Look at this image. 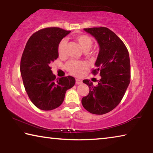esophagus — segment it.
I'll use <instances>...</instances> for the list:
<instances>
[{"label":"esophagus","mask_w":153,"mask_h":153,"mask_svg":"<svg viewBox=\"0 0 153 153\" xmlns=\"http://www.w3.org/2000/svg\"><path fill=\"white\" fill-rule=\"evenodd\" d=\"M76 84H82V81L81 79H76Z\"/></svg>","instance_id":"34e87169"}]
</instances>
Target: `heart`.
<instances>
[{"instance_id": "b5f03b06", "label": "heart", "mask_w": 153, "mask_h": 153, "mask_svg": "<svg viewBox=\"0 0 153 153\" xmlns=\"http://www.w3.org/2000/svg\"><path fill=\"white\" fill-rule=\"evenodd\" d=\"M75 40L79 44L82 50L84 52H88L90 50L93 45V41L90 36L84 34L77 35L75 37ZM66 47L65 40H62L58 46V53L60 56L65 54ZM66 68L72 74L78 76L83 70L86 68V65L84 62L80 61H70L67 64Z\"/></svg>"}]
</instances>
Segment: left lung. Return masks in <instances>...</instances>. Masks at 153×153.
I'll return each mask as SVG.
<instances>
[{
    "label": "left lung",
    "instance_id": "obj_1",
    "mask_svg": "<svg viewBox=\"0 0 153 153\" xmlns=\"http://www.w3.org/2000/svg\"><path fill=\"white\" fill-rule=\"evenodd\" d=\"M94 37L99 46L95 62L96 69L101 77L98 85L84 79L90 91L82 99L83 107L88 112L102 115L119 105L130 82V61L128 51L120 38L107 27L84 28Z\"/></svg>",
    "mask_w": 153,
    "mask_h": 153
}]
</instances>
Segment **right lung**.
Masks as SVG:
<instances>
[{
  "instance_id": "right-lung-1",
  "label": "right lung",
  "mask_w": 153,
  "mask_h": 153,
  "mask_svg": "<svg viewBox=\"0 0 153 153\" xmlns=\"http://www.w3.org/2000/svg\"><path fill=\"white\" fill-rule=\"evenodd\" d=\"M70 32L59 27L45 28L31 36L25 45L21 60V75L31 101L41 110L59 107L67 90L76 83L71 76L56 79L50 67L59 57V42Z\"/></svg>"
}]
</instances>
